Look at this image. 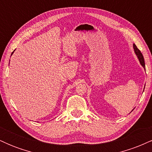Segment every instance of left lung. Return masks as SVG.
<instances>
[{
    "label": "left lung",
    "mask_w": 152,
    "mask_h": 152,
    "mask_svg": "<svg viewBox=\"0 0 152 152\" xmlns=\"http://www.w3.org/2000/svg\"><path fill=\"white\" fill-rule=\"evenodd\" d=\"M134 51H135V53L137 54L138 58H139V61H140V64H142V66L144 68V69H145V63H144V56H143L142 53H141L140 50L137 48L135 44H134Z\"/></svg>",
    "instance_id": "left-lung-1"
}]
</instances>
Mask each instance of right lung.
Listing matches in <instances>:
<instances>
[{
    "mask_svg": "<svg viewBox=\"0 0 152 152\" xmlns=\"http://www.w3.org/2000/svg\"><path fill=\"white\" fill-rule=\"evenodd\" d=\"M13 53H11V54H13Z\"/></svg>",
    "mask_w": 152,
    "mask_h": 152,
    "instance_id": "add662e5",
    "label": "right lung"
}]
</instances>
